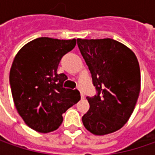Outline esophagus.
Instances as JSON below:
<instances>
[{
	"label": "esophagus",
	"mask_w": 155,
	"mask_h": 155,
	"mask_svg": "<svg viewBox=\"0 0 155 155\" xmlns=\"http://www.w3.org/2000/svg\"><path fill=\"white\" fill-rule=\"evenodd\" d=\"M80 96H81V98L82 99H84V94L82 92H80Z\"/></svg>",
	"instance_id": "obj_1"
}]
</instances>
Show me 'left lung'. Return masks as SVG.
Here are the masks:
<instances>
[{
	"label": "left lung",
	"mask_w": 155,
	"mask_h": 155,
	"mask_svg": "<svg viewBox=\"0 0 155 155\" xmlns=\"http://www.w3.org/2000/svg\"><path fill=\"white\" fill-rule=\"evenodd\" d=\"M92 78L97 94L87 97L90 110L82 117L84 126L96 135L113 133L128 122L140 91L137 58L112 39H77Z\"/></svg>",
	"instance_id": "8db88e82"
}]
</instances>
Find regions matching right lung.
<instances>
[{
    "label": "right lung",
    "mask_w": 155,
    "mask_h": 155,
    "mask_svg": "<svg viewBox=\"0 0 155 155\" xmlns=\"http://www.w3.org/2000/svg\"><path fill=\"white\" fill-rule=\"evenodd\" d=\"M76 39L41 37L28 42L16 54L9 82L16 110L28 127L39 133L56 130L63 113L80 100L78 90L63 87L67 79L57 70Z\"/></svg>",
    "instance_id": "1"
}]
</instances>
